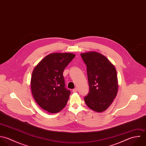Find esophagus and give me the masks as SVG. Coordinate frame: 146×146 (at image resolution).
Returning a JSON list of instances; mask_svg holds the SVG:
<instances>
[{
	"instance_id": "obj_1",
	"label": "esophagus",
	"mask_w": 146,
	"mask_h": 146,
	"mask_svg": "<svg viewBox=\"0 0 146 146\" xmlns=\"http://www.w3.org/2000/svg\"><path fill=\"white\" fill-rule=\"evenodd\" d=\"M72 92H78V88H74L73 90H72Z\"/></svg>"
}]
</instances>
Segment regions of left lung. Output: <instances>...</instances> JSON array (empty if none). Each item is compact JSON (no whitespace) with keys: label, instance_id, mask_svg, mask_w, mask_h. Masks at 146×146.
Instances as JSON below:
<instances>
[{"label":"left lung","instance_id":"left-lung-1","mask_svg":"<svg viewBox=\"0 0 146 146\" xmlns=\"http://www.w3.org/2000/svg\"><path fill=\"white\" fill-rule=\"evenodd\" d=\"M87 66L89 92L84 99L92 110L102 112L117 95L118 80L114 65L103 55L94 51L80 54Z\"/></svg>","mask_w":146,"mask_h":146}]
</instances>
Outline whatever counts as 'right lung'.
Here are the masks:
<instances>
[{"label": "right lung", "mask_w": 146, "mask_h": 146, "mask_svg": "<svg viewBox=\"0 0 146 146\" xmlns=\"http://www.w3.org/2000/svg\"><path fill=\"white\" fill-rule=\"evenodd\" d=\"M75 56L72 53L50 54L33 70L32 92L36 102L45 110L56 113L66 106L71 92L65 87L63 72Z\"/></svg>", "instance_id": "1"}]
</instances>
